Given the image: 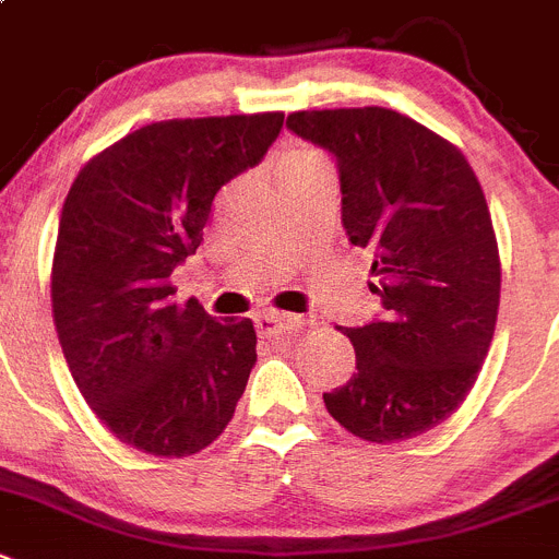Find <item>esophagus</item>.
I'll return each instance as SVG.
<instances>
[{"label": "esophagus", "instance_id": "34e87169", "mask_svg": "<svg viewBox=\"0 0 559 559\" xmlns=\"http://www.w3.org/2000/svg\"><path fill=\"white\" fill-rule=\"evenodd\" d=\"M254 326H258L260 335H276L283 330H299L305 326V319L301 316L280 313V310H263V313L254 316Z\"/></svg>", "mask_w": 559, "mask_h": 559}]
</instances>
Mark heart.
<instances>
[{
	"label": "heart",
	"mask_w": 559,
	"mask_h": 559,
	"mask_svg": "<svg viewBox=\"0 0 559 559\" xmlns=\"http://www.w3.org/2000/svg\"><path fill=\"white\" fill-rule=\"evenodd\" d=\"M319 168H330V160H326L319 150H310V146H296V150H290L288 155L283 157V166H280V179L290 177V174L319 171Z\"/></svg>",
	"instance_id": "b5f03b06"
}]
</instances>
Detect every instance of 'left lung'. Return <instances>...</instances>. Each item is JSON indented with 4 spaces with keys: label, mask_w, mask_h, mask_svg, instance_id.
Instances as JSON below:
<instances>
[{
    "label": "left lung",
    "mask_w": 559,
    "mask_h": 559,
    "mask_svg": "<svg viewBox=\"0 0 559 559\" xmlns=\"http://www.w3.org/2000/svg\"><path fill=\"white\" fill-rule=\"evenodd\" d=\"M288 127L335 155L343 227L373 254L385 310L343 330L357 371L326 409L371 443L416 438L465 402L493 341L501 263L483 186L454 143L388 107L299 110Z\"/></svg>",
    "instance_id": "1"
}]
</instances>
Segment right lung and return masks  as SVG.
Segmentation results:
<instances>
[{
	"label": "right lung",
	"mask_w": 559,
	"mask_h": 559,
	"mask_svg": "<svg viewBox=\"0 0 559 559\" xmlns=\"http://www.w3.org/2000/svg\"><path fill=\"white\" fill-rule=\"evenodd\" d=\"M285 112L155 121L71 182L52 260V316L76 388L121 443L155 457L210 447L258 360L252 319L179 305L171 271L202 243L216 193L258 166Z\"/></svg>",
	"instance_id": "1"
}]
</instances>
